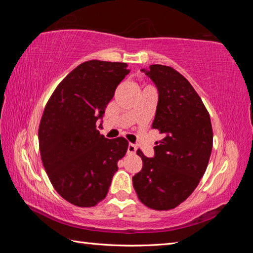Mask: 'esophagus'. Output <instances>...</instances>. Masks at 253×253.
Masks as SVG:
<instances>
[{
  "label": "esophagus",
  "instance_id": "obj_1",
  "mask_svg": "<svg viewBox=\"0 0 253 253\" xmlns=\"http://www.w3.org/2000/svg\"><path fill=\"white\" fill-rule=\"evenodd\" d=\"M137 151V148L134 144H128V147H127V153L128 154H135Z\"/></svg>",
  "mask_w": 253,
  "mask_h": 253
}]
</instances>
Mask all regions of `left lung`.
Listing matches in <instances>:
<instances>
[{
    "label": "left lung",
    "mask_w": 253,
    "mask_h": 253,
    "mask_svg": "<svg viewBox=\"0 0 253 253\" xmlns=\"http://www.w3.org/2000/svg\"><path fill=\"white\" fill-rule=\"evenodd\" d=\"M158 91L152 128L163 139L154 156L142 151L143 169L132 176L139 200L154 210H170L185 201L198 186L211 156L213 131L202 100L184 77L173 68L152 65L140 70Z\"/></svg>",
    "instance_id": "1"
}]
</instances>
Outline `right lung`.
Instances as JSON below:
<instances>
[{
    "label": "right lung",
    "mask_w": 253,
    "mask_h": 253,
    "mask_svg": "<svg viewBox=\"0 0 253 253\" xmlns=\"http://www.w3.org/2000/svg\"><path fill=\"white\" fill-rule=\"evenodd\" d=\"M129 71L123 62L85 61L59 84L44 108L42 163L55 191L77 207L90 208L106 198L127 152L125 138H106L96 124Z\"/></svg>",
    "instance_id": "1"
}]
</instances>
